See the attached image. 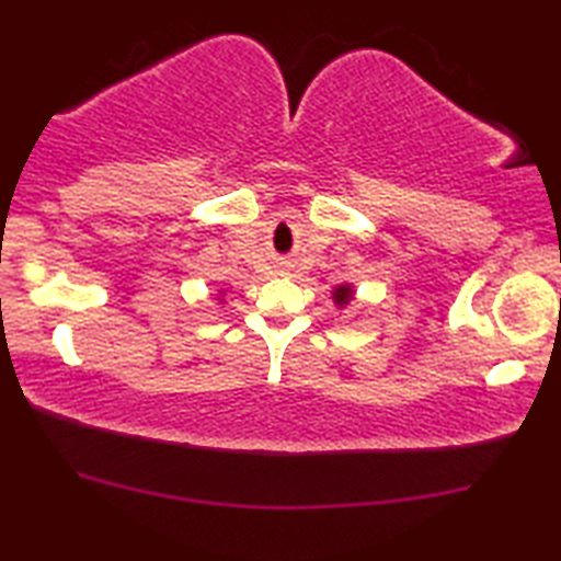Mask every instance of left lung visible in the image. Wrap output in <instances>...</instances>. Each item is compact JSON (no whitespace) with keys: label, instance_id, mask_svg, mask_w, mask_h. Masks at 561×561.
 I'll list each match as a JSON object with an SVG mask.
<instances>
[{"label":"left lung","instance_id":"obj_1","mask_svg":"<svg viewBox=\"0 0 561 561\" xmlns=\"http://www.w3.org/2000/svg\"><path fill=\"white\" fill-rule=\"evenodd\" d=\"M347 296H350V289L347 287H340L337 291H335V301H347Z\"/></svg>","mask_w":561,"mask_h":561}]
</instances>
